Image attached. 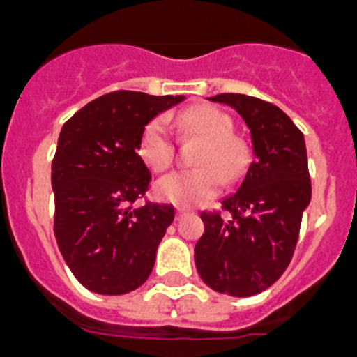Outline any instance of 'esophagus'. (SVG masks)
<instances>
[{"mask_svg":"<svg viewBox=\"0 0 357 357\" xmlns=\"http://www.w3.org/2000/svg\"><path fill=\"white\" fill-rule=\"evenodd\" d=\"M185 213H189V209H188V207H184V206H178V207H176V218L184 216Z\"/></svg>","mask_w":357,"mask_h":357,"instance_id":"esophagus-1","label":"esophagus"}]
</instances>
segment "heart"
I'll use <instances>...</instances> for the list:
<instances>
[{
	"label": "heart",
	"mask_w": 357,
	"mask_h": 357,
	"mask_svg": "<svg viewBox=\"0 0 357 357\" xmlns=\"http://www.w3.org/2000/svg\"><path fill=\"white\" fill-rule=\"evenodd\" d=\"M182 135L200 137L195 153L197 168L178 169L155 184L157 197L181 206H195L216 197L223 182L238 181L250 162V146L232 132V119L213 105H193L176 118ZM137 151L155 172H164L175 160V139L162 119H151L139 135Z\"/></svg>",
	"instance_id": "b5f03b06"
}]
</instances>
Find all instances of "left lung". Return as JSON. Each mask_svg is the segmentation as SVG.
Here are the masks:
<instances>
[{
	"label": "left lung",
	"mask_w": 357,
	"mask_h": 357,
	"mask_svg": "<svg viewBox=\"0 0 357 357\" xmlns=\"http://www.w3.org/2000/svg\"><path fill=\"white\" fill-rule=\"evenodd\" d=\"M209 100L245 119L254 159L238 191L223 198L225 216L200 214L206 229L195 247V264L214 291L252 296L284 273L295 252L311 200L304 134L279 107L259 98L223 93Z\"/></svg>",
	"instance_id": "1"
}]
</instances>
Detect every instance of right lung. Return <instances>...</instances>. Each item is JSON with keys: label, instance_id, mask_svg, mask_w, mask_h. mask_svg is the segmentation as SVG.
I'll return each mask as SVG.
<instances>
[{"label": "right lung", "instance_id": "1", "mask_svg": "<svg viewBox=\"0 0 357 357\" xmlns=\"http://www.w3.org/2000/svg\"><path fill=\"white\" fill-rule=\"evenodd\" d=\"M184 96L103 94L73 114L52 162L56 245L77 280L100 295L139 288L175 209L146 202L151 175L137 153L144 125Z\"/></svg>", "mask_w": 357, "mask_h": 357}]
</instances>
